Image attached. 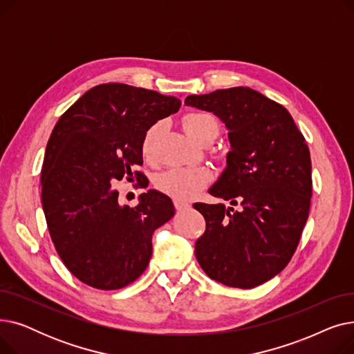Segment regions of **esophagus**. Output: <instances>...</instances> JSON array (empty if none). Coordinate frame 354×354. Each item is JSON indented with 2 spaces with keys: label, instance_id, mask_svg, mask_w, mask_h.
<instances>
[{
  "label": "esophagus",
  "instance_id": "esophagus-1",
  "mask_svg": "<svg viewBox=\"0 0 354 354\" xmlns=\"http://www.w3.org/2000/svg\"><path fill=\"white\" fill-rule=\"evenodd\" d=\"M174 205H175V208H176V211H183V209H188L191 205H189V202H187V201H182V199H178V198H175L174 199Z\"/></svg>",
  "mask_w": 354,
  "mask_h": 354
}]
</instances>
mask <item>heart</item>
<instances>
[{
  "label": "heart",
  "mask_w": 354,
  "mask_h": 354,
  "mask_svg": "<svg viewBox=\"0 0 354 354\" xmlns=\"http://www.w3.org/2000/svg\"><path fill=\"white\" fill-rule=\"evenodd\" d=\"M182 126L194 142H198L199 138L207 130L215 127L218 129L216 120L208 113H189L182 119ZM156 138V127H151L143 136L142 153L145 158L151 156L152 146ZM209 172L205 167H171L162 172L156 178V187L163 194L171 195L178 199H189L195 196L205 185L209 182Z\"/></svg>",
  "instance_id": "heart-1"
}]
</instances>
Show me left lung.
<instances>
[{"mask_svg":"<svg viewBox=\"0 0 354 354\" xmlns=\"http://www.w3.org/2000/svg\"><path fill=\"white\" fill-rule=\"evenodd\" d=\"M185 104L211 111L228 130L227 166L209 188L241 203L194 205L207 222L195 255L212 280L254 288L283 271L308 218L311 159L288 110L250 87L192 95Z\"/></svg>","mask_w":354,"mask_h":354,"instance_id":"obj_1","label":"left lung"}]
</instances>
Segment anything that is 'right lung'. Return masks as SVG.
<instances>
[{"label":"right lung","instance_id":"1","mask_svg":"<svg viewBox=\"0 0 354 354\" xmlns=\"http://www.w3.org/2000/svg\"><path fill=\"white\" fill-rule=\"evenodd\" d=\"M179 107L175 96L107 83L86 91L54 126L41 169L43 211L62 261L82 283L118 290L146 270L152 235L174 216V203L149 189L135 208L120 205L111 182L133 178L145 133Z\"/></svg>","mask_w":354,"mask_h":354}]
</instances>
